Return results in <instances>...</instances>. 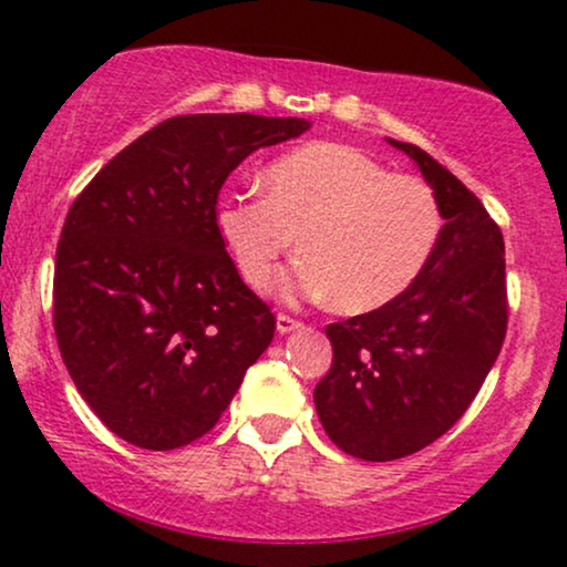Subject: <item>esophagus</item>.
Wrapping results in <instances>:
<instances>
[{"label":"esophagus","mask_w":567,"mask_h":567,"mask_svg":"<svg viewBox=\"0 0 567 567\" xmlns=\"http://www.w3.org/2000/svg\"><path fill=\"white\" fill-rule=\"evenodd\" d=\"M301 328V320H296V317H290V315H282V311H279L277 315V330L279 333H292V330H298Z\"/></svg>","instance_id":"obj_1"}]
</instances>
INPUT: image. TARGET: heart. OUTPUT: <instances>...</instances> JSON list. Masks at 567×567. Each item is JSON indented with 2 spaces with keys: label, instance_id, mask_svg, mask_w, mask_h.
<instances>
[{
  "label": "heart",
  "instance_id": "obj_1",
  "mask_svg": "<svg viewBox=\"0 0 567 567\" xmlns=\"http://www.w3.org/2000/svg\"><path fill=\"white\" fill-rule=\"evenodd\" d=\"M261 186L264 197L226 194L216 226L252 288L296 239L301 261L275 282L285 298H330L343 315L381 309L419 279L440 239V202L424 181L392 175L341 143L285 154Z\"/></svg>",
  "mask_w": 567,
  "mask_h": 567
}]
</instances>
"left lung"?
<instances>
[{
  "mask_svg": "<svg viewBox=\"0 0 567 567\" xmlns=\"http://www.w3.org/2000/svg\"><path fill=\"white\" fill-rule=\"evenodd\" d=\"M445 226L419 279L381 309L324 328L333 365L315 389L328 437L362 461L432 445L483 386L506 336L504 237L485 205L413 143Z\"/></svg>",
  "mask_w": 567,
  "mask_h": 567,
  "instance_id": "1",
  "label": "left lung"
}]
</instances>
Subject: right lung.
Masks as SVG:
<instances>
[{
	"label": "right lung",
	"mask_w": 567,
	"mask_h": 567,
	"mask_svg": "<svg viewBox=\"0 0 567 567\" xmlns=\"http://www.w3.org/2000/svg\"><path fill=\"white\" fill-rule=\"evenodd\" d=\"M296 116L186 114L122 148L69 207L55 250L58 349L93 413L146 451L199 440L275 338L216 226L220 186Z\"/></svg>",
	"instance_id": "obj_1"
}]
</instances>
